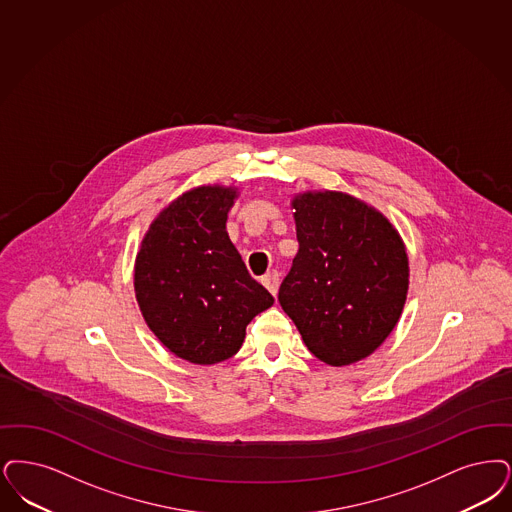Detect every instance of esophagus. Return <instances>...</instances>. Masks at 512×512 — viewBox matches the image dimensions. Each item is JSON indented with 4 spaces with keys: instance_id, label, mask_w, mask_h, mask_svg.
<instances>
[{
    "instance_id": "esophagus-1",
    "label": "esophagus",
    "mask_w": 512,
    "mask_h": 512,
    "mask_svg": "<svg viewBox=\"0 0 512 512\" xmlns=\"http://www.w3.org/2000/svg\"><path fill=\"white\" fill-rule=\"evenodd\" d=\"M263 286L276 297V293H278V286H280V274L276 272V270H272V272H268L265 278H263Z\"/></svg>"
}]
</instances>
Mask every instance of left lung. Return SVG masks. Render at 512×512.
<instances>
[{"mask_svg": "<svg viewBox=\"0 0 512 512\" xmlns=\"http://www.w3.org/2000/svg\"><path fill=\"white\" fill-rule=\"evenodd\" d=\"M291 209L299 251L278 301L318 360L356 364L385 343L402 316L406 244L379 209L347 192H299Z\"/></svg>", "mask_w": 512, "mask_h": 512, "instance_id": "8db88e82", "label": "left lung"}]
</instances>
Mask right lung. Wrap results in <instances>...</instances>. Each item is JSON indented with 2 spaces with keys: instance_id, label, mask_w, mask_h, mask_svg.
I'll use <instances>...</instances> for the list:
<instances>
[{
  "instance_id": "right-lung-1",
  "label": "right lung",
  "mask_w": 512,
  "mask_h": 512,
  "mask_svg": "<svg viewBox=\"0 0 512 512\" xmlns=\"http://www.w3.org/2000/svg\"><path fill=\"white\" fill-rule=\"evenodd\" d=\"M236 186H194L150 223L133 286L144 322L177 358L211 366L232 358L247 324L274 305L230 242L226 217Z\"/></svg>"
}]
</instances>
